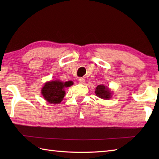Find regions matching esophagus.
<instances>
[{
    "label": "esophagus",
    "instance_id": "obj_1",
    "mask_svg": "<svg viewBox=\"0 0 159 159\" xmlns=\"http://www.w3.org/2000/svg\"><path fill=\"white\" fill-rule=\"evenodd\" d=\"M85 80L83 78H79V83L80 84H84V83H85Z\"/></svg>",
    "mask_w": 159,
    "mask_h": 159
}]
</instances>
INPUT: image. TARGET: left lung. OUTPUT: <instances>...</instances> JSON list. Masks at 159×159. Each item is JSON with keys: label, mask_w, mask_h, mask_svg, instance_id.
I'll return each mask as SVG.
<instances>
[{"label": "left lung", "mask_w": 159, "mask_h": 159, "mask_svg": "<svg viewBox=\"0 0 159 159\" xmlns=\"http://www.w3.org/2000/svg\"><path fill=\"white\" fill-rule=\"evenodd\" d=\"M95 93L98 97L104 100H109L111 98L112 92L108 88V87H105L102 85H99L96 87Z\"/></svg>", "instance_id": "obj_1"}]
</instances>
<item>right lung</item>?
I'll return each mask as SVG.
<instances>
[{"label":"right lung","instance_id":"1","mask_svg":"<svg viewBox=\"0 0 159 159\" xmlns=\"http://www.w3.org/2000/svg\"><path fill=\"white\" fill-rule=\"evenodd\" d=\"M72 85V81L62 82L60 80H51L44 84L41 93L47 102L57 104L61 102L65 96V89Z\"/></svg>","mask_w":159,"mask_h":159}]
</instances>
